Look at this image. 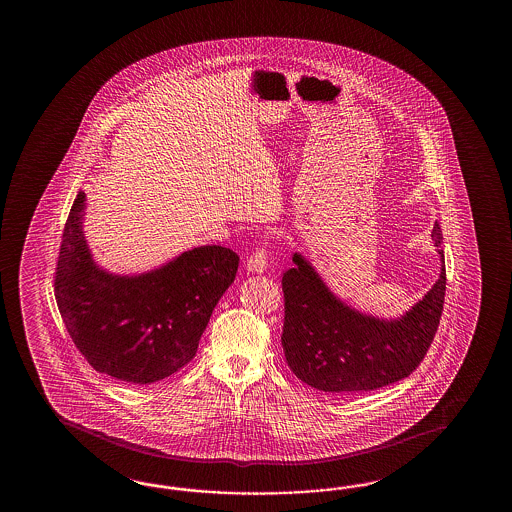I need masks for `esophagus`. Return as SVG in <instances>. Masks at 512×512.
I'll use <instances>...</instances> for the list:
<instances>
[{"label":"esophagus","instance_id":"1","mask_svg":"<svg viewBox=\"0 0 512 512\" xmlns=\"http://www.w3.org/2000/svg\"><path fill=\"white\" fill-rule=\"evenodd\" d=\"M269 258H267V238H261L256 245V249L252 251L251 256L247 258V271L263 272L267 271Z\"/></svg>","mask_w":512,"mask_h":512}]
</instances>
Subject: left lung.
<instances>
[{
    "mask_svg": "<svg viewBox=\"0 0 512 512\" xmlns=\"http://www.w3.org/2000/svg\"><path fill=\"white\" fill-rule=\"evenodd\" d=\"M432 240L443 263L441 276L419 304L393 322L342 304L315 269L294 254V267L282 278V346L300 381L322 392H371L417 370L434 342L445 304L443 230L437 221Z\"/></svg>",
    "mask_w": 512,
    "mask_h": 512,
    "instance_id": "1",
    "label": "left lung"
}]
</instances>
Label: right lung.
I'll return each mask as SVG.
<instances>
[{
  "label": "right lung",
  "instance_id": "right-lung-1",
  "mask_svg": "<svg viewBox=\"0 0 512 512\" xmlns=\"http://www.w3.org/2000/svg\"><path fill=\"white\" fill-rule=\"evenodd\" d=\"M84 201L86 194L78 192L56 260V304L67 333L98 373L128 384L166 379L194 359L240 256L205 245L157 271L113 276L100 271L87 251Z\"/></svg>",
  "mask_w": 512,
  "mask_h": 512
}]
</instances>
